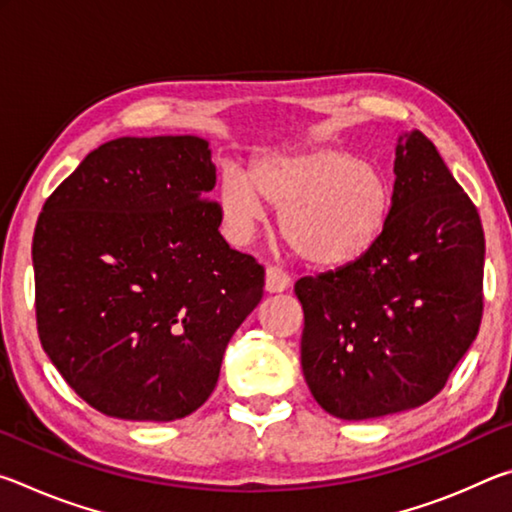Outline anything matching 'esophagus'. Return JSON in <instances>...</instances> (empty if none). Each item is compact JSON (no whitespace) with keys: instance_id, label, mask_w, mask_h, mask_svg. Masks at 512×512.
Wrapping results in <instances>:
<instances>
[{"instance_id":"34e87169","label":"esophagus","mask_w":512,"mask_h":512,"mask_svg":"<svg viewBox=\"0 0 512 512\" xmlns=\"http://www.w3.org/2000/svg\"><path fill=\"white\" fill-rule=\"evenodd\" d=\"M289 284H291V277L287 271H282V268H277V266L266 268V291L268 293L287 291Z\"/></svg>"}]
</instances>
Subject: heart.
I'll return each instance as SVG.
<instances>
[{
  "mask_svg": "<svg viewBox=\"0 0 512 512\" xmlns=\"http://www.w3.org/2000/svg\"><path fill=\"white\" fill-rule=\"evenodd\" d=\"M280 210V232L293 253L314 266L336 268L359 259L384 232L393 189L386 171L343 146L277 153L259 160L250 178L228 169L219 205L225 223L248 239Z\"/></svg>",
  "mask_w": 512,
  "mask_h": 512,
  "instance_id": "b5f03b06",
  "label": "heart"
}]
</instances>
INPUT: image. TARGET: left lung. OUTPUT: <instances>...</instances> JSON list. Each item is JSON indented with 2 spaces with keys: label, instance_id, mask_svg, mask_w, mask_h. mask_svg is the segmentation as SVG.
<instances>
[{
  "label": "left lung",
  "instance_id": "1",
  "mask_svg": "<svg viewBox=\"0 0 512 512\" xmlns=\"http://www.w3.org/2000/svg\"><path fill=\"white\" fill-rule=\"evenodd\" d=\"M391 216L359 259L300 277V361L314 400L341 420L429 402L483 316L479 212L420 131L397 140Z\"/></svg>",
  "mask_w": 512,
  "mask_h": 512
}]
</instances>
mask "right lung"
Listing matches in <instances>:
<instances>
[{"label": "right lung", "mask_w": 512, "mask_h": 512, "mask_svg": "<svg viewBox=\"0 0 512 512\" xmlns=\"http://www.w3.org/2000/svg\"><path fill=\"white\" fill-rule=\"evenodd\" d=\"M214 185L201 137H119L42 207L31 248L40 343L110 418L194 413L264 296V266L221 237Z\"/></svg>", "instance_id": "right-lung-1"}]
</instances>
